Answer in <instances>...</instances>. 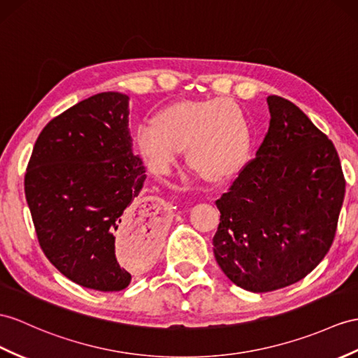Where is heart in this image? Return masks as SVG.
I'll return each mask as SVG.
<instances>
[{
    "mask_svg": "<svg viewBox=\"0 0 358 358\" xmlns=\"http://www.w3.org/2000/svg\"><path fill=\"white\" fill-rule=\"evenodd\" d=\"M136 143L156 174H167L180 150L200 176L220 180L245 165L250 149L249 121L223 99L182 100L164 108L136 130Z\"/></svg>",
    "mask_w": 358,
    "mask_h": 358,
    "instance_id": "heart-1",
    "label": "heart"
}]
</instances>
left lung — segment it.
<instances>
[{"label": "left lung", "mask_w": 358, "mask_h": 358, "mask_svg": "<svg viewBox=\"0 0 358 358\" xmlns=\"http://www.w3.org/2000/svg\"><path fill=\"white\" fill-rule=\"evenodd\" d=\"M270 126L257 156L215 205L214 257L229 280L254 293L301 281L333 245L345 199L336 147L311 120L268 95Z\"/></svg>", "instance_id": "left-lung-1"}]
</instances>
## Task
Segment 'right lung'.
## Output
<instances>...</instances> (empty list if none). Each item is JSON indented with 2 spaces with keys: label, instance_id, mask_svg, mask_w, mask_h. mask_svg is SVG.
<instances>
[{
  "label": "right lung",
  "instance_id": "1",
  "mask_svg": "<svg viewBox=\"0 0 358 358\" xmlns=\"http://www.w3.org/2000/svg\"><path fill=\"white\" fill-rule=\"evenodd\" d=\"M127 117L126 94L74 104L42 129L24 178L43 254L68 280L99 292L132 280L115 255L118 237L139 248L141 267L159 245V215L139 200L147 176Z\"/></svg>",
  "mask_w": 358,
  "mask_h": 358
}]
</instances>
